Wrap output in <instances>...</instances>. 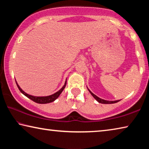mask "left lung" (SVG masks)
I'll return each mask as SVG.
<instances>
[{"label": "left lung", "mask_w": 149, "mask_h": 149, "mask_svg": "<svg viewBox=\"0 0 149 149\" xmlns=\"http://www.w3.org/2000/svg\"><path fill=\"white\" fill-rule=\"evenodd\" d=\"M88 90H89V91L90 92L91 94L92 95L93 97H94L95 99L97 100L99 103H102V104H113V103H116V102H118L120 101L119 100H114V101H109V100H104V99H100V98L98 97L97 96H96L95 94H93V93L89 89H88Z\"/></svg>", "instance_id": "8db88e82"}]
</instances>
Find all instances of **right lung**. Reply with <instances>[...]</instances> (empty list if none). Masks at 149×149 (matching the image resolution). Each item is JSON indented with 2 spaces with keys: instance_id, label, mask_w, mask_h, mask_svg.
<instances>
[{
  "instance_id": "obj_1",
  "label": "right lung",
  "mask_w": 149,
  "mask_h": 149,
  "mask_svg": "<svg viewBox=\"0 0 149 149\" xmlns=\"http://www.w3.org/2000/svg\"><path fill=\"white\" fill-rule=\"evenodd\" d=\"M16 85H17V87H18L19 90L20 91V92H21L22 94H24L25 96H26L27 98H29V99L32 100L33 101H34L37 103H39V104H47V103H50V102L54 101V100L59 97L60 95L61 94L62 92L63 91V90H64V89L65 87V85H66V81H65L64 86H63L61 89L55 93L53 95L47 96V97H35V96L30 95L27 94L26 93H25L24 91L22 90L21 88H20L19 85H17L16 81Z\"/></svg>"
}]
</instances>
